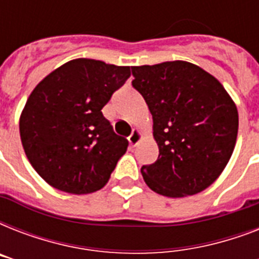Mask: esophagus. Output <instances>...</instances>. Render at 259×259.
Listing matches in <instances>:
<instances>
[{
  "mask_svg": "<svg viewBox=\"0 0 259 259\" xmlns=\"http://www.w3.org/2000/svg\"><path fill=\"white\" fill-rule=\"evenodd\" d=\"M141 137H142V133L141 132H140V130L138 129H136V130H133V133L130 134L129 136V138H127V140H129V144L132 146H136L138 144V142H140V140H141Z\"/></svg>",
  "mask_w": 259,
  "mask_h": 259,
  "instance_id": "obj_1",
  "label": "esophagus"
}]
</instances>
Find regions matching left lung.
Returning a JSON list of instances; mask_svg holds the SVG:
<instances>
[{
    "label": "left lung",
    "instance_id": "left-lung-1",
    "mask_svg": "<svg viewBox=\"0 0 259 259\" xmlns=\"http://www.w3.org/2000/svg\"><path fill=\"white\" fill-rule=\"evenodd\" d=\"M133 87L153 118L158 158L146 185L168 197L208 188L227 165L238 136L237 106L215 76L184 60L132 67Z\"/></svg>",
    "mask_w": 259,
    "mask_h": 259
}]
</instances>
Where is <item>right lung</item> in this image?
Returning a JSON list of instances; mask_svg holds the SVG:
<instances>
[{
    "label": "right lung",
    "mask_w": 259,
    "mask_h": 259,
    "mask_svg": "<svg viewBox=\"0 0 259 259\" xmlns=\"http://www.w3.org/2000/svg\"><path fill=\"white\" fill-rule=\"evenodd\" d=\"M130 76V67L74 59L34 87L20 115V137L30 165L54 188L95 192L129 142L114 133L102 109Z\"/></svg>",
    "instance_id": "add662e5"
}]
</instances>
